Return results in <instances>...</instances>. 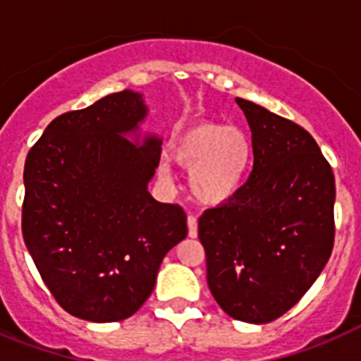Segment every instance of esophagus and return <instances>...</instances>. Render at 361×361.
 Instances as JSON below:
<instances>
[{
	"label": "esophagus",
	"mask_w": 361,
	"mask_h": 361,
	"mask_svg": "<svg viewBox=\"0 0 361 361\" xmlns=\"http://www.w3.org/2000/svg\"><path fill=\"white\" fill-rule=\"evenodd\" d=\"M188 235H190L191 238H195L197 235H199V231H197V219L195 216H188Z\"/></svg>",
	"instance_id": "obj_1"
}]
</instances>
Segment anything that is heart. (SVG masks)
<instances>
[{
  "mask_svg": "<svg viewBox=\"0 0 361 361\" xmlns=\"http://www.w3.org/2000/svg\"><path fill=\"white\" fill-rule=\"evenodd\" d=\"M253 146L244 130L212 121L190 124L170 142V157L190 171L191 193L204 206H222L235 197L250 168ZM159 177L170 183L168 166Z\"/></svg>",
  "mask_w": 361,
  "mask_h": 361,
  "instance_id": "b5f03b06",
  "label": "heart"
}]
</instances>
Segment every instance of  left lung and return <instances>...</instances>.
<instances>
[{
    "instance_id": "obj_1",
    "label": "left lung",
    "mask_w": 361,
    "mask_h": 361,
    "mask_svg": "<svg viewBox=\"0 0 361 361\" xmlns=\"http://www.w3.org/2000/svg\"><path fill=\"white\" fill-rule=\"evenodd\" d=\"M251 128L253 170L231 200L206 209L199 238L226 314L267 324L307 293L334 242V175L311 133L235 99Z\"/></svg>"
}]
</instances>
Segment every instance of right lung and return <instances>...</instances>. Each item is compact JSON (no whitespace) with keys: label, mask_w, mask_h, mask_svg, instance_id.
Returning <instances> with one entry per match:
<instances>
[{"label":"right lung","mask_w":361,"mask_h":361,"mask_svg":"<svg viewBox=\"0 0 361 361\" xmlns=\"http://www.w3.org/2000/svg\"><path fill=\"white\" fill-rule=\"evenodd\" d=\"M146 116L142 94H110L56 117L27 155L25 245L57 304L81 320L139 311L188 235L183 208L149 195L162 139L141 135Z\"/></svg>","instance_id":"right-lung-1"}]
</instances>
